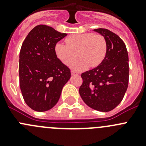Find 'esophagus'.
<instances>
[{"label":"esophagus","instance_id":"1","mask_svg":"<svg viewBox=\"0 0 146 146\" xmlns=\"http://www.w3.org/2000/svg\"><path fill=\"white\" fill-rule=\"evenodd\" d=\"M71 75L72 76H75V75H76V76H77V75H78V73L74 71V70H71Z\"/></svg>","mask_w":146,"mask_h":146}]
</instances>
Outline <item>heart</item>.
Returning a JSON list of instances; mask_svg holds the SVG:
<instances>
[{
  "instance_id": "obj_1",
  "label": "heart",
  "mask_w": 146,
  "mask_h": 146,
  "mask_svg": "<svg viewBox=\"0 0 146 146\" xmlns=\"http://www.w3.org/2000/svg\"><path fill=\"white\" fill-rule=\"evenodd\" d=\"M66 45L58 42L54 46L57 58L65 65H69L77 52L80 58L70 64L72 69L82 71L90 66L97 67L102 62L107 53V42L104 36L93 33L75 34L66 39Z\"/></svg>"
}]
</instances>
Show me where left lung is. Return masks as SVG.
Returning <instances> with one entry per match:
<instances>
[{
    "instance_id": "obj_1",
    "label": "left lung",
    "mask_w": 146,
    "mask_h": 146,
    "mask_svg": "<svg viewBox=\"0 0 146 146\" xmlns=\"http://www.w3.org/2000/svg\"><path fill=\"white\" fill-rule=\"evenodd\" d=\"M94 31L104 36L107 53L102 62L82 73L79 93L84 102L93 110L110 111L121 102L129 83V56L125 44L109 29Z\"/></svg>"
}]
</instances>
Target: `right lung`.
<instances>
[{
	"label": "right lung",
	"instance_id": "1",
	"mask_svg": "<svg viewBox=\"0 0 146 146\" xmlns=\"http://www.w3.org/2000/svg\"><path fill=\"white\" fill-rule=\"evenodd\" d=\"M67 35L46 25L34 27L20 52V86L26 104L36 111L51 110L58 102L70 70L56 56V44Z\"/></svg>",
	"mask_w": 146,
	"mask_h": 146
}]
</instances>
